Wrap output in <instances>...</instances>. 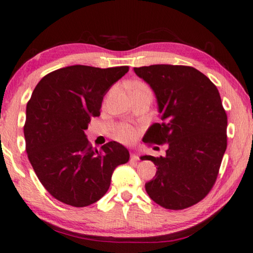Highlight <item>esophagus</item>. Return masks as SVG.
I'll use <instances>...</instances> for the list:
<instances>
[{"mask_svg":"<svg viewBox=\"0 0 253 253\" xmlns=\"http://www.w3.org/2000/svg\"><path fill=\"white\" fill-rule=\"evenodd\" d=\"M138 159H139L138 155H137L135 151H131V153H130V160H132V162H136V160H138Z\"/></svg>","mask_w":253,"mask_h":253,"instance_id":"esophagus-1","label":"esophagus"}]
</instances>
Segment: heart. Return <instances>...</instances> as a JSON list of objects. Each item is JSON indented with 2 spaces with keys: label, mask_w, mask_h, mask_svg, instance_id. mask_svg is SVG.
Returning a JSON list of instances; mask_svg holds the SVG:
<instances>
[{
  "label": "heart",
  "mask_w": 253,
  "mask_h": 253,
  "mask_svg": "<svg viewBox=\"0 0 253 253\" xmlns=\"http://www.w3.org/2000/svg\"><path fill=\"white\" fill-rule=\"evenodd\" d=\"M138 86H145L142 84H136V87ZM115 137L118 140H121L122 142H126V144H129V142H132L137 138V130L134 127L128 126V125H124L118 128V129L115 131Z\"/></svg>",
  "instance_id": "1"
}]
</instances>
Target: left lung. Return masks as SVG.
Segmentation results:
<instances>
[{
	"label": "left lung",
	"instance_id": "left-lung-1",
	"mask_svg": "<svg viewBox=\"0 0 253 253\" xmlns=\"http://www.w3.org/2000/svg\"><path fill=\"white\" fill-rule=\"evenodd\" d=\"M134 72L154 90L162 119L142 140L168 146L164 157H140L157 166L147 194L166 209L194 206L214 185L227 149V114L218 88L190 66L158 64Z\"/></svg>",
	"mask_w": 253,
	"mask_h": 253
}]
</instances>
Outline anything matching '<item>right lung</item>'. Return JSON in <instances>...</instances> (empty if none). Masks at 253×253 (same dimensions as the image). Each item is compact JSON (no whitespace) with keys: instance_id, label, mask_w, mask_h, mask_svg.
<instances>
[{"instance_id":"obj_1","label":"right lung","mask_w":253,"mask_h":253,"mask_svg":"<svg viewBox=\"0 0 253 253\" xmlns=\"http://www.w3.org/2000/svg\"><path fill=\"white\" fill-rule=\"evenodd\" d=\"M128 66L73 65L44 76L26 105V153L36 176L55 199L73 207L98 201L112 174L129 160V151L109 141L98 151L85 135L100 115L104 96Z\"/></svg>"}]
</instances>
